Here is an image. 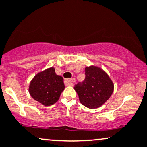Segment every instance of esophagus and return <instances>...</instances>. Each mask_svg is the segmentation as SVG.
<instances>
[{
  "mask_svg": "<svg viewBox=\"0 0 147 147\" xmlns=\"http://www.w3.org/2000/svg\"><path fill=\"white\" fill-rule=\"evenodd\" d=\"M65 82L66 84H67V85H68V86H72V85L74 84V83L75 82V79H67V80H65Z\"/></svg>",
  "mask_w": 147,
  "mask_h": 147,
  "instance_id": "esophagus-1",
  "label": "esophagus"
}]
</instances>
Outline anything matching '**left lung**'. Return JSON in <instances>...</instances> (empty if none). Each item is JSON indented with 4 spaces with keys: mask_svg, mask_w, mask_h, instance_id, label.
Returning <instances> with one entry per match:
<instances>
[{
    "mask_svg": "<svg viewBox=\"0 0 147 147\" xmlns=\"http://www.w3.org/2000/svg\"><path fill=\"white\" fill-rule=\"evenodd\" d=\"M84 81L75 87L80 102L89 109L103 105L113 93L114 85L107 72L96 65L85 67Z\"/></svg>",
    "mask_w": 147,
    "mask_h": 147,
    "instance_id": "obj_1",
    "label": "left lung"
}]
</instances>
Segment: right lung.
Segmentation results:
<instances>
[{"instance_id": "right-lung-1", "label": "right lung", "mask_w": 147, "mask_h": 147, "mask_svg": "<svg viewBox=\"0 0 147 147\" xmlns=\"http://www.w3.org/2000/svg\"><path fill=\"white\" fill-rule=\"evenodd\" d=\"M65 88L63 78L57 75L54 67L38 72L30 81L28 91L30 96L44 106H50L59 100Z\"/></svg>"}]
</instances>
